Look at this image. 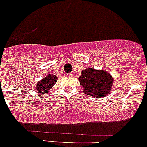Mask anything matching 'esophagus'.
Segmentation results:
<instances>
[{
    "label": "esophagus",
    "instance_id": "esophagus-1",
    "mask_svg": "<svg viewBox=\"0 0 147 147\" xmlns=\"http://www.w3.org/2000/svg\"><path fill=\"white\" fill-rule=\"evenodd\" d=\"M73 75H74V74H73V73H70V74H67V76H72Z\"/></svg>",
    "mask_w": 147,
    "mask_h": 147
}]
</instances>
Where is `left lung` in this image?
<instances>
[{"label":"left lung","mask_w":147,"mask_h":147,"mask_svg":"<svg viewBox=\"0 0 147 147\" xmlns=\"http://www.w3.org/2000/svg\"><path fill=\"white\" fill-rule=\"evenodd\" d=\"M79 80L84 88L83 92L95 98H101L109 94L114 82L110 74L106 71L95 70L92 67L82 71Z\"/></svg>","instance_id":"left-lung-1"}]
</instances>
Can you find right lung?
<instances>
[{"mask_svg":"<svg viewBox=\"0 0 147 147\" xmlns=\"http://www.w3.org/2000/svg\"><path fill=\"white\" fill-rule=\"evenodd\" d=\"M57 80H58V77L56 75L48 74L38 82L36 88V91L38 93H41L44 94H47L49 91L51 92L50 90L56 84Z\"/></svg>","mask_w":147,"mask_h":147,"instance_id":"obj_1","label":"right lung"}]
</instances>
